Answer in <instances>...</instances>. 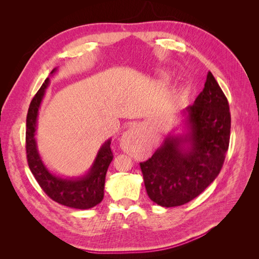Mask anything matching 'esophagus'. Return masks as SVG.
I'll return each mask as SVG.
<instances>
[{"mask_svg":"<svg viewBox=\"0 0 259 259\" xmlns=\"http://www.w3.org/2000/svg\"><path fill=\"white\" fill-rule=\"evenodd\" d=\"M120 145L124 151L130 153H135L140 149L142 145V133H140V127L135 125L124 133L120 140Z\"/></svg>","mask_w":259,"mask_h":259,"instance_id":"obj_1","label":"esophagus"}]
</instances>
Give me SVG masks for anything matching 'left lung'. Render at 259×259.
Returning <instances> with one entry per match:
<instances>
[{"label": "left lung", "mask_w": 259, "mask_h": 259, "mask_svg": "<svg viewBox=\"0 0 259 259\" xmlns=\"http://www.w3.org/2000/svg\"><path fill=\"white\" fill-rule=\"evenodd\" d=\"M182 115V134L168 133L151 158L140 163L149 198L163 207L186 204L204 191L218 176L229 147L228 100L210 72Z\"/></svg>", "instance_id": "obj_1"}]
</instances>
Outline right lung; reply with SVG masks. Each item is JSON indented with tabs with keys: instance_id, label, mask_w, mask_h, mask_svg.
I'll use <instances>...</instances> for the list:
<instances>
[{
	"instance_id": "right-lung-1",
	"label": "right lung",
	"mask_w": 259,
	"mask_h": 259,
	"mask_svg": "<svg viewBox=\"0 0 259 259\" xmlns=\"http://www.w3.org/2000/svg\"><path fill=\"white\" fill-rule=\"evenodd\" d=\"M56 72L57 68L53 69L51 75L53 76ZM49 85L50 77L45 80L41 89L35 94L27 114L26 149L30 170L44 192L55 202L77 209L92 208L104 199L106 174L113 159L110 148L111 138L101 145L95 160L84 175L64 177L51 171L38 152L35 138L38 110Z\"/></svg>"
}]
</instances>
